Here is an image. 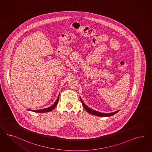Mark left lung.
<instances>
[{"label": "left lung", "mask_w": 152, "mask_h": 152, "mask_svg": "<svg viewBox=\"0 0 152 152\" xmlns=\"http://www.w3.org/2000/svg\"><path fill=\"white\" fill-rule=\"evenodd\" d=\"M81 102L82 103V106L83 108L86 110V111L88 112L89 113H91L92 115H97V116H99V117H106V116H111V115H115L116 113H117L118 111H115V112H113V113H101V112H99L97 111H94L92 110V109L90 108L89 107H87L86 104H85V103L83 102V101H82V99H81Z\"/></svg>", "instance_id": "8db88e82"}]
</instances>
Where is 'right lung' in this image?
<instances>
[{
  "mask_svg": "<svg viewBox=\"0 0 152 152\" xmlns=\"http://www.w3.org/2000/svg\"><path fill=\"white\" fill-rule=\"evenodd\" d=\"M58 99H59V95L58 96V98L56 99V102L51 107H48V108H45V109H42V110H29V111H33V112H37V113H44V112H48L51 111V110H53V108L56 107V105L58 104Z\"/></svg>",
  "mask_w": 152,
  "mask_h": 152,
  "instance_id": "add662e5",
  "label": "right lung"
}]
</instances>
